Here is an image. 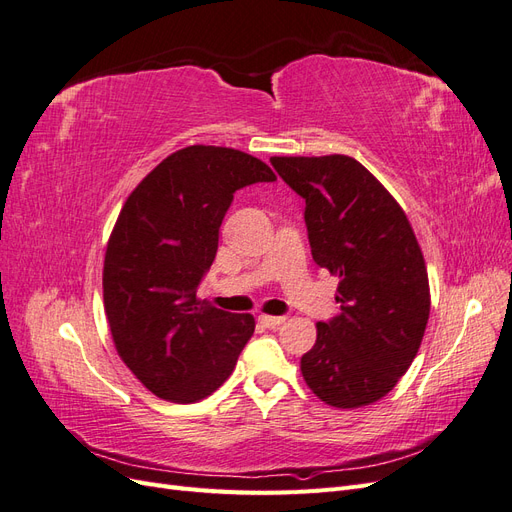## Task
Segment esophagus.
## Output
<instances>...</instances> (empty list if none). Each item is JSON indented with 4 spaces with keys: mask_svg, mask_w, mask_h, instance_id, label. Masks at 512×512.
I'll return each mask as SVG.
<instances>
[{
    "mask_svg": "<svg viewBox=\"0 0 512 512\" xmlns=\"http://www.w3.org/2000/svg\"><path fill=\"white\" fill-rule=\"evenodd\" d=\"M258 320H260L262 327H267V329H277V327H280V324L286 322L284 316H267V314H262Z\"/></svg>",
    "mask_w": 512,
    "mask_h": 512,
    "instance_id": "obj_1",
    "label": "esophagus"
}]
</instances>
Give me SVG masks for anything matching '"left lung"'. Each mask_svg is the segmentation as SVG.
Returning a JSON list of instances; mask_svg holds the SVG:
<instances>
[{"mask_svg":"<svg viewBox=\"0 0 512 512\" xmlns=\"http://www.w3.org/2000/svg\"><path fill=\"white\" fill-rule=\"evenodd\" d=\"M271 164L305 198L316 265L339 277L342 314L316 324L303 380L339 410L376 404L412 365L429 320V277L408 215L350 156H275Z\"/></svg>","mask_w":512,"mask_h":512,"instance_id":"8db88e82","label":"left lung"}]
</instances>
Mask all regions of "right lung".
Returning <instances> with one entry per match:
<instances>
[{"label":"right lung","instance_id":"right-lung-1","mask_svg":"<svg viewBox=\"0 0 512 512\" xmlns=\"http://www.w3.org/2000/svg\"><path fill=\"white\" fill-rule=\"evenodd\" d=\"M275 179L250 153L190 145L123 203L104 254V314L119 359L160 399L194 404L218 391L252 337V314L200 301L196 288L218 252L232 194Z\"/></svg>","mask_w":512,"mask_h":512}]
</instances>
